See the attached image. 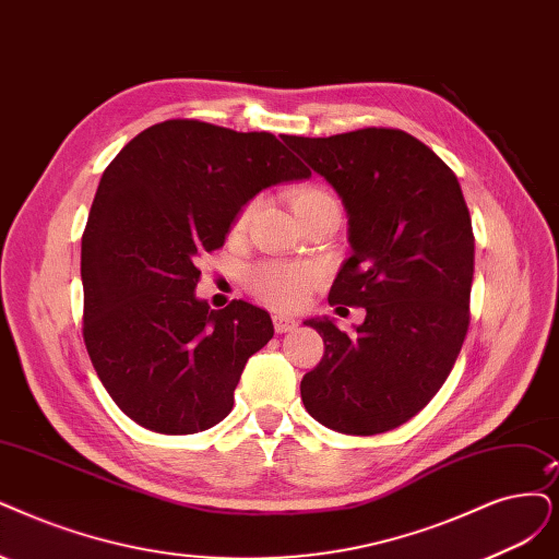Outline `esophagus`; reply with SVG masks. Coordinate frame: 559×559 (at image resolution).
I'll list each match as a JSON object with an SVG mask.
<instances>
[{"instance_id":"1","label":"esophagus","mask_w":559,"mask_h":559,"mask_svg":"<svg viewBox=\"0 0 559 559\" xmlns=\"http://www.w3.org/2000/svg\"><path fill=\"white\" fill-rule=\"evenodd\" d=\"M297 320L295 318H287V316H274V329L276 334H287L293 332V329H297Z\"/></svg>"}]
</instances>
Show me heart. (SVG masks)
Segmentation results:
<instances>
[{"mask_svg": "<svg viewBox=\"0 0 559 559\" xmlns=\"http://www.w3.org/2000/svg\"><path fill=\"white\" fill-rule=\"evenodd\" d=\"M322 204H336L334 195L324 191L322 186H301L293 193V206L297 216L316 210ZM255 212V202H248L237 216L235 227L243 230ZM320 281V269L311 264H297V262H281V260H269L260 262L248 272L246 285L255 299L262 304L276 308V311H297L301 308L308 297H311L313 287Z\"/></svg>", "mask_w": 559, "mask_h": 559, "instance_id": "1", "label": "heart"}]
</instances>
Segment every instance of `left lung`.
Segmentation results:
<instances>
[{"mask_svg":"<svg viewBox=\"0 0 559 559\" xmlns=\"http://www.w3.org/2000/svg\"><path fill=\"white\" fill-rule=\"evenodd\" d=\"M283 140L349 216L353 255L329 304L366 308L353 336L332 320L308 322L324 355L304 376L301 401L326 428L376 436L428 405L463 347L474 276L467 204L449 165L401 129Z\"/></svg>","mask_w":559,"mask_h":559,"instance_id":"obj_1","label":"left lung"}]
</instances>
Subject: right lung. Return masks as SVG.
Segmentation results:
<instances>
[{
	"mask_svg": "<svg viewBox=\"0 0 559 559\" xmlns=\"http://www.w3.org/2000/svg\"><path fill=\"white\" fill-rule=\"evenodd\" d=\"M308 175L276 135L198 119L154 123L112 158L82 233V338L123 415L165 436L230 415L241 370L274 324L241 299L221 311L195 299L198 262L248 200Z\"/></svg>",
	"mask_w": 559,
	"mask_h": 559,
	"instance_id": "obj_1",
	"label": "right lung"
}]
</instances>
